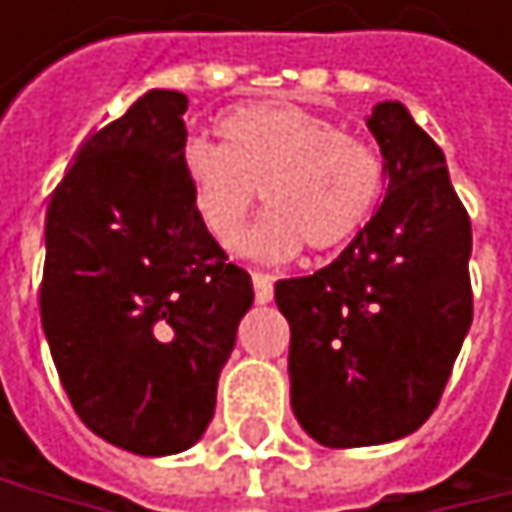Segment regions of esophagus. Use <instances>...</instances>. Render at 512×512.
Returning a JSON list of instances; mask_svg holds the SVG:
<instances>
[{
    "label": "esophagus",
    "instance_id": "1",
    "mask_svg": "<svg viewBox=\"0 0 512 512\" xmlns=\"http://www.w3.org/2000/svg\"><path fill=\"white\" fill-rule=\"evenodd\" d=\"M252 284H255V299L260 305L272 302V278L263 272H252Z\"/></svg>",
    "mask_w": 512,
    "mask_h": 512
}]
</instances>
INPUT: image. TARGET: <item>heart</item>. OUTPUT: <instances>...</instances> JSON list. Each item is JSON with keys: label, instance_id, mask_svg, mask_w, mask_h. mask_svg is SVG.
<instances>
[{"label": "heart", "instance_id": "1", "mask_svg": "<svg viewBox=\"0 0 512 512\" xmlns=\"http://www.w3.org/2000/svg\"><path fill=\"white\" fill-rule=\"evenodd\" d=\"M222 145L189 142L183 174L198 225L231 246L260 192L263 219L240 252L287 260L302 246L332 255L367 228L385 198V159L341 124L296 103H255L219 121Z\"/></svg>", "mask_w": 512, "mask_h": 512}]
</instances>
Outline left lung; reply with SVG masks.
<instances>
[{
	"mask_svg": "<svg viewBox=\"0 0 512 512\" xmlns=\"http://www.w3.org/2000/svg\"><path fill=\"white\" fill-rule=\"evenodd\" d=\"M388 189L338 260L275 284L290 323V406L326 448L385 445L439 406L471 326V222L442 148L403 103L367 118Z\"/></svg>",
	"mask_w": 512,
	"mask_h": 512,
	"instance_id": "1",
	"label": "left lung"
}]
</instances>
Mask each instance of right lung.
<instances>
[{"label": "right lung", "instance_id": "obj_1", "mask_svg": "<svg viewBox=\"0 0 512 512\" xmlns=\"http://www.w3.org/2000/svg\"><path fill=\"white\" fill-rule=\"evenodd\" d=\"M180 91L97 130L47 207L41 326L82 424L115 448H192L216 409L252 275L195 219Z\"/></svg>", "mask_w": 512, "mask_h": 512}]
</instances>
